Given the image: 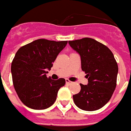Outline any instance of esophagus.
Here are the masks:
<instances>
[{"label": "esophagus", "mask_w": 131, "mask_h": 131, "mask_svg": "<svg viewBox=\"0 0 131 131\" xmlns=\"http://www.w3.org/2000/svg\"><path fill=\"white\" fill-rule=\"evenodd\" d=\"M66 83H67V84H68V85H70V84L72 83V82H71V81H69V79H66Z\"/></svg>", "instance_id": "esophagus-1"}]
</instances>
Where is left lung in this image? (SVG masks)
<instances>
[{"label": "left lung", "instance_id": "obj_1", "mask_svg": "<svg viewBox=\"0 0 131 131\" xmlns=\"http://www.w3.org/2000/svg\"><path fill=\"white\" fill-rule=\"evenodd\" d=\"M69 43L80 54L81 69L88 81V85L80 84V92L73 95L74 103L85 111L99 110L110 101L116 86L118 69L112 52L91 38Z\"/></svg>", "mask_w": 131, "mask_h": 131}]
</instances>
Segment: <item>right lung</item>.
Returning a JSON list of instances; mask_svg holds the SVG:
<instances>
[{
  "mask_svg": "<svg viewBox=\"0 0 131 131\" xmlns=\"http://www.w3.org/2000/svg\"><path fill=\"white\" fill-rule=\"evenodd\" d=\"M67 40L38 39L21 46L11 64L13 83L19 98L27 107L44 110L54 104L64 79L54 81L46 77Z\"/></svg>",
  "mask_w": 131,
  "mask_h": 131,
  "instance_id": "add662e5",
  "label": "right lung"
}]
</instances>
